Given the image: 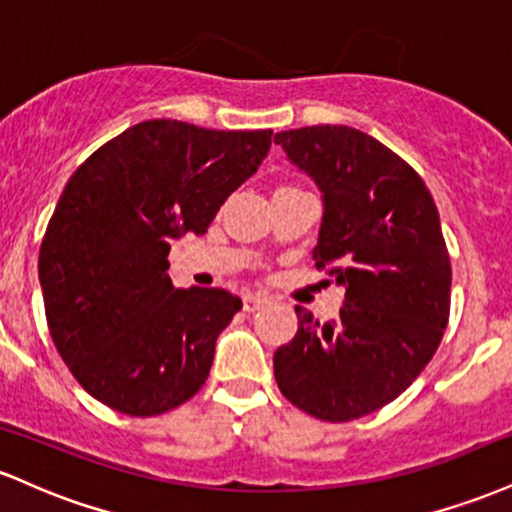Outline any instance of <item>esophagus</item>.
<instances>
[{
    "label": "esophagus",
    "mask_w": 512,
    "mask_h": 512,
    "mask_svg": "<svg viewBox=\"0 0 512 512\" xmlns=\"http://www.w3.org/2000/svg\"><path fill=\"white\" fill-rule=\"evenodd\" d=\"M264 303H267V296H262V293H248V296L243 298L245 313H255V310H260Z\"/></svg>",
    "instance_id": "esophagus-1"
}]
</instances>
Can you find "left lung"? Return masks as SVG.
<instances>
[{
  "instance_id": "obj_1",
  "label": "left lung",
  "mask_w": 512,
  "mask_h": 512,
  "mask_svg": "<svg viewBox=\"0 0 512 512\" xmlns=\"http://www.w3.org/2000/svg\"><path fill=\"white\" fill-rule=\"evenodd\" d=\"M274 142L320 190L313 260L346 289L332 322L296 305V337L274 351L276 385L315 419H358L402 395L443 339L452 272L436 202L361 129L301 127Z\"/></svg>"
}]
</instances>
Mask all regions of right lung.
Wrapping results in <instances>:
<instances>
[{
	"label": "right lung",
	"mask_w": 512,
	"mask_h": 512,
	"mask_svg": "<svg viewBox=\"0 0 512 512\" xmlns=\"http://www.w3.org/2000/svg\"><path fill=\"white\" fill-rule=\"evenodd\" d=\"M272 129L221 132L146 120L76 168L40 245L38 276L62 361L98 402L156 416L187 402L243 301L175 289L170 238L207 233L260 168Z\"/></svg>",
	"instance_id": "add662e5"
}]
</instances>
